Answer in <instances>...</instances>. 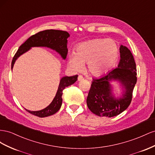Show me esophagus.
<instances>
[{"instance_id": "34e87169", "label": "esophagus", "mask_w": 155, "mask_h": 155, "mask_svg": "<svg viewBox=\"0 0 155 155\" xmlns=\"http://www.w3.org/2000/svg\"><path fill=\"white\" fill-rule=\"evenodd\" d=\"M83 79H84V78L82 76V75H78V81H81L83 80Z\"/></svg>"}]
</instances>
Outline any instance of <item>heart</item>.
<instances>
[{"label": "heart", "mask_w": 155, "mask_h": 155, "mask_svg": "<svg viewBox=\"0 0 155 155\" xmlns=\"http://www.w3.org/2000/svg\"><path fill=\"white\" fill-rule=\"evenodd\" d=\"M119 48L112 39L97 38L82 42L76 48L75 54L69 56V67L80 71L87 64V71L95 77L107 73L116 62Z\"/></svg>", "instance_id": "obj_1"}]
</instances>
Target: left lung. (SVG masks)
<instances>
[{"mask_svg": "<svg viewBox=\"0 0 155 155\" xmlns=\"http://www.w3.org/2000/svg\"><path fill=\"white\" fill-rule=\"evenodd\" d=\"M119 52L121 60L118 68L102 77L93 79L86 102L88 108L97 116H116L129 107L131 103L132 92L137 81L136 63L127 47L121 45ZM112 80L120 81L126 89L123 97L119 100L111 95L109 82Z\"/></svg>", "mask_w": 155, "mask_h": 155, "instance_id": "1", "label": "left lung"}]
</instances>
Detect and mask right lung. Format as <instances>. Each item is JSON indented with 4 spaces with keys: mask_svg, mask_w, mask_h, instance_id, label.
Instances as JSON below:
<instances>
[{
    "mask_svg": "<svg viewBox=\"0 0 155 155\" xmlns=\"http://www.w3.org/2000/svg\"><path fill=\"white\" fill-rule=\"evenodd\" d=\"M69 36L68 32L58 30H45L30 36L27 40L19 47L12 61V69L15 60L19 56L28 51L32 47H47L56 50L64 59L68 54L67 39ZM78 75L72 77H64L61 79L58 91L52 103L48 107L39 111H30L25 109L30 114L39 117H44L54 114L60 110L62 98L63 90L65 87L73 84L77 80Z\"/></svg>",
    "mask_w": 155,
    "mask_h": 155,
    "instance_id": "add662e5",
    "label": "right lung"
}]
</instances>
